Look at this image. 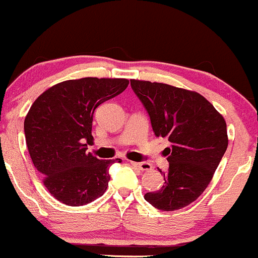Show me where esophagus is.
<instances>
[{
    "mask_svg": "<svg viewBox=\"0 0 258 258\" xmlns=\"http://www.w3.org/2000/svg\"><path fill=\"white\" fill-rule=\"evenodd\" d=\"M128 163L131 164V166L137 167V168L143 170V172H148V170L153 169V166L149 162H132V161H128Z\"/></svg>",
    "mask_w": 258,
    "mask_h": 258,
    "instance_id": "esophagus-1",
    "label": "esophagus"
}]
</instances>
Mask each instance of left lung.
<instances>
[{"label": "left lung", "mask_w": 258, "mask_h": 258, "mask_svg": "<svg viewBox=\"0 0 258 258\" xmlns=\"http://www.w3.org/2000/svg\"><path fill=\"white\" fill-rule=\"evenodd\" d=\"M144 105L156 137L167 138L169 167L160 190L145 201L163 212L181 209L203 194L228 145L227 126L221 114L195 91L162 83L131 80Z\"/></svg>", "instance_id": "1"}]
</instances>
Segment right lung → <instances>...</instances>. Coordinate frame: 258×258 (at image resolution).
I'll use <instances>...</instances> for the list:
<instances>
[{"label":"right lung","mask_w":258,"mask_h":258,"mask_svg":"<svg viewBox=\"0 0 258 258\" xmlns=\"http://www.w3.org/2000/svg\"><path fill=\"white\" fill-rule=\"evenodd\" d=\"M128 86L127 79L66 80L43 92L25 117L27 149L48 191L61 203L80 207L107 190L109 167L88 153L96 108Z\"/></svg>","instance_id":"add662e5"}]
</instances>
